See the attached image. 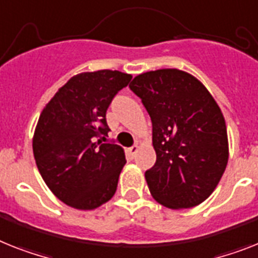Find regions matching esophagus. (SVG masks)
<instances>
[{
	"label": "esophagus",
	"instance_id": "1",
	"mask_svg": "<svg viewBox=\"0 0 258 258\" xmlns=\"http://www.w3.org/2000/svg\"><path fill=\"white\" fill-rule=\"evenodd\" d=\"M127 150H129V153H131V155H132V158H133L134 155L137 154L138 146H137V145H134V146H132V148H129V149H127Z\"/></svg>",
	"mask_w": 258,
	"mask_h": 258
}]
</instances>
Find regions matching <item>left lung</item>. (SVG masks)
I'll list each match as a JSON object with an SVG mask.
<instances>
[{"label": "left lung", "instance_id": "left-lung-1", "mask_svg": "<svg viewBox=\"0 0 258 258\" xmlns=\"http://www.w3.org/2000/svg\"><path fill=\"white\" fill-rule=\"evenodd\" d=\"M129 88L152 118L157 161L145 178L153 198L172 210L201 204L228 162L220 108L198 79L175 68L145 72Z\"/></svg>", "mask_w": 258, "mask_h": 258}]
</instances>
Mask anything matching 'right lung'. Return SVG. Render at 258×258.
Returning <instances> with one entry per match:
<instances>
[{"label": "right lung", "instance_id": "1", "mask_svg": "<svg viewBox=\"0 0 258 258\" xmlns=\"http://www.w3.org/2000/svg\"><path fill=\"white\" fill-rule=\"evenodd\" d=\"M132 75L100 70L74 76L44 106L33 138L34 158L55 197L78 210L108 202L126 163L121 146L106 141V109Z\"/></svg>", "mask_w": 258, "mask_h": 258}]
</instances>
